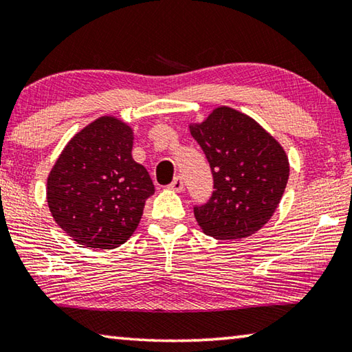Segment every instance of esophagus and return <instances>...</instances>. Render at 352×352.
I'll return each instance as SVG.
<instances>
[{"label":"esophagus","mask_w":352,"mask_h":352,"mask_svg":"<svg viewBox=\"0 0 352 352\" xmlns=\"http://www.w3.org/2000/svg\"><path fill=\"white\" fill-rule=\"evenodd\" d=\"M169 189H172V191H175V192H182L183 191V180H182V177H175V180L170 183Z\"/></svg>","instance_id":"34e87169"}]
</instances>
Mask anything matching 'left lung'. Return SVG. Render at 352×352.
<instances>
[{
  "label": "left lung",
  "instance_id": "1",
  "mask_svg": "<svg viewBox=\"0 0 352 352\" xmlns=\"http://www.w3.org/2000/svg\"><path fill=\"white\" fill-rule=\"evenodd\" d=\"M214 178L210 202L194 208L205 235L236 241L254 235L276 213L285 192V148L252 117L217 106L202 122H189Z\"/></svg>",
  "mask_w": 352,
  "mask_h": 352
}]
</instances>
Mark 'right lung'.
Masks as SVG:
<instances>
[{
  "label": "right lung",
  "instance_id": "1",
  "mask_svg": "<svg viewBox=\"0 0 352 352\" xmlns=\"http://www.w3.org/2000/svg\"><path fill=\"white\" fill-rule=\"evenodd\" d=\"M135 130L102 116L67 142L47 178L56 224L87 249H116L139 226L155 192L148 172L133 160Z\"/></svg>",
  "mask_w": 352,
  "mask_h": 352
}]
</instances>
